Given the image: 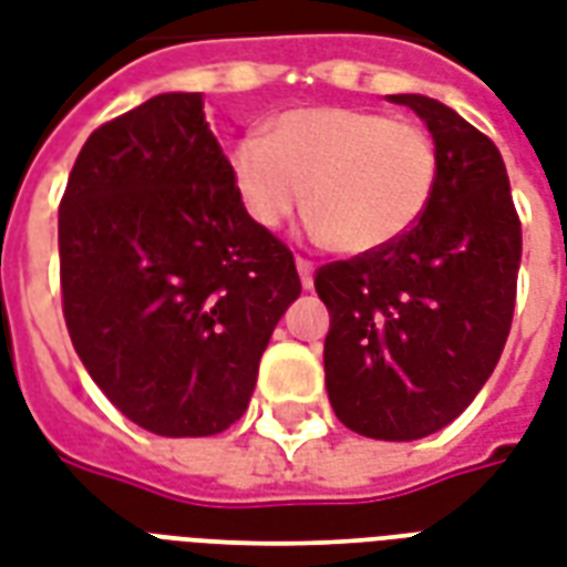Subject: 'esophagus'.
Masks as SVG:
<instances>
[{"label":"esophagus","mask_w":567,"mask_h":567,"mask_svg":"<svg viewBox=\"0 0 567 567\" xmlns=\"http://www.w3.org/2000/svg\"><path fill=\"white\" fill-rule=\"evenodd\" d=\"M297 272H300V282H303V288L309 291V288H312V272H316V264L309 261V258H303V255H297Z\"/></svg>","instance_id":"1"}]
</instances>
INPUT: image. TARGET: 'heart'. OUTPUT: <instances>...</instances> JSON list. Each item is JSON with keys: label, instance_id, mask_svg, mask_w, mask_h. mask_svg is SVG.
Segmentation results:
<instances>
[{"label": "heart", "instance_id": "1", "mask_svg": "<svg viewBox=\"0 0 567 567\" xmlns=\"http://www.w3.org/2000/svg\"><path fill=\"white\" fill-rule=\"evenodd\" d=\"M230 177L251 221L279 228L297 207L342 255H372L423 219L439 183V150L412 120L354 107L282 113L230 153Z\"/></svg>", "mask_w": 567, "mask_h": 567}]
</instances>
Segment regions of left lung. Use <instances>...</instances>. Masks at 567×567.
Instances as JSON below:
<instances>
[{"label":"left lung","instance_id":"left-lung-1","mask_svg":"<svg viewBox=\"0 0 567 567\" xmlns=\"http://www.w3.org/2000/svg\"><path fill=\"white\" fill-rule=\"evenodd\" d=\"M433 132L439 183L402 240L316 270L324 381L348 430L414 442L463 414L511 333L523 230L496 144L447 104L388 95Z\"/></svg>","mask_w":567,"mask_h":567}]
</instances>
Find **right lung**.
<instances>
[{
	"instance_id": "obj_1",
	"label": "right lung",
	"mask_w": 567,
	"mask_h": 567,
	"mask_svg": "<svg viewBox=\"0 0 567 567\" xmlns=\"http://www.w3.org/2000/svg\"><path fill=\"white\" fill-rule=\"evenodd\" d=\"M62 316L92 381L155 435H216L249 409L295 255L249 219L200 92L99 125L60 200Z\"/></svg>"
}]
</instances>
